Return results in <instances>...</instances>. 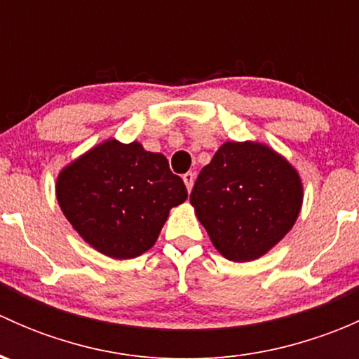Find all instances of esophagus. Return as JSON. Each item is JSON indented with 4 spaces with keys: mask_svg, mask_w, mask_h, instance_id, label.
I'll use <instances>...</instances> for the list:
<instances>
[{
    "mask_svg": "<svg viewBox=\"0 0 359 359\" xmlns=\"http://www.w3.org/2000/svg\"><path fill=\"white\" fill-rule=\"evenodd\" d=\"M182 179H184V184H186L187 191H189V193H191V189H193V184H194V173L193 172L184 173Z\"/></svg>",
    "mask_w": 359,
    "mask_h": 359,
    "instance_id": "esophagus-1",
    "label": "esophagus"
}]
</instances>
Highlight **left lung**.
<instances>
[{
	"instance_id": "8db88e82",
	"label": "left lung",
	"mask_w": 359,
	"mask_h": 359,
	"mask_svg": "<svg viewBox=\"0 0 359 359\" xmlns=\"http://www.w3.org/2000/svg\"><path fill=\"white\" fill-rule=\"evenodd\" d=\"M198 220L220 255L250 262L276 247L295 224L304 187L287 158L262 142H224L191 193Z\"/></svg>"
}]
</instances>
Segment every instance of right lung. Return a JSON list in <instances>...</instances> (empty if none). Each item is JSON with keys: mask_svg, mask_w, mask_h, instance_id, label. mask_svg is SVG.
Returning <instances> with one entry per match:
<instances>
[{"mask_svg": "<svg viewBox=\"0 0 359 359\" xmlns=\"http://www.w3.org/2000/svg\"><path fill=\"white\" fill-rule=\"evenodd\" d=\"M57 201L76 233L111 259H135L156 243L187 189L163 154L107 139L64 166Z\"/></svg>", "mask_w": 359, "mask_h": 359, "instance_id": "right-lung-1", "label": "right lung"}]
</instances>
